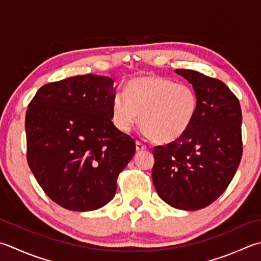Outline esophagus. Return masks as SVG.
I'll use <instances>...</instances> for the list:
<instances>
[{
	"label": "esophagus",
	"mask_w": 261,
	"mask_h": 261,
	"mask_svg": "<svg viewBox=\"0 0 261 261\" xmlns=\"http://www.w3.org/2000/svg\"><path fill=\"white\" fill-rule=\"evenodd\" d=\"M146 148L147 147L144 144H141L140 141H137L136 142V149H137V151H142V150H145Z\"/></svg>",
	"instance_id": "obj_1"
}]
</instances>
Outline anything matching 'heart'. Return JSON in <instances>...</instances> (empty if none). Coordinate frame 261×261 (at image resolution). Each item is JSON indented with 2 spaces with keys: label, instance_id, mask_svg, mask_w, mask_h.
<instances>
[{
  "label": "heart",
  "instance_id": "heart-1",
  "mask_svg": "<svg viewBox=\"0 0 261 261\" xmlns=\"http://www.w3.org/2000/svg\"><path fill=\"white\" fill-rule=\"evenodd\" d=\"M199 100L195 89L161 75L131 79L124 94L112 101V121L121 132H129L140 121L142 132L162 144L186 135L196 119Z\"/></svg>",
  "mask_w": 261,
  "mask_h": 261
}]
</instances>
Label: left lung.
I'll use <instances>...</instances> for the list:
<instances>
[{"label": "left lung", "mask_w": 261, "mask_h": 261, "mask_svg": "<svg viewBox=\"0 0 261 261\" xmlns=\"http://www.w3.org/2000/svg\"><path fill=\"white\" fill-rule=\"evenodd\" d=\"M197 93L196 119L180 139L152 149V182L158 196L182 211L211 205L226 190L242 157V112L221 80L177 69Z\"/></svg>", "instance_id": "left-lung-1"}]
</instances>
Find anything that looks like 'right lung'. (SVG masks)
<instances>
[{"mask_svg": "<svg viewBox=\"0 0 261 261\" xmlns=\"http://www.w3.org/2000/svg\"><path fill=\"white\" fill-rule=\"evenodd\" d=\"M114 80L85 74L40 87L25 113L27 161L44 192L61 207L105 206L136 152L112 122Z\"/></svg>", "mask_w": 261, "mask_h": 261, "instance_id": "right-lung-1", "label": "right lung"}]
</instances>
